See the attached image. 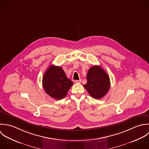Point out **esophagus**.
<instances>
[{
	"mask_svg": "<svg viewBox=\"0 0 149 149\" xmlns=\"http://www.w3.org/2000/svg\"><path fill=\"white\" fill-rule=\"evenodd\" d=\"M81 82H82V79H79V80H75V83H76V84L81 83Z\"/></svg>",
	"mask_w": 149,
	"mask_h": 149,
	"instance_id": "esophagus-1",
	"label": "esophagus"
}]
</instances>
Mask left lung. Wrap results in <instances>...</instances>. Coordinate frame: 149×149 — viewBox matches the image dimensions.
<instances>
[{"label": "left lung", "mask_w": 149, "mask_h": 149, "mask_svg": "<svg viewBox=\"0 0 149 149\" xmlns=\"http://www.w3.org/2000/svg\"><path fill=\"white\" fill-rule=\"evenodd\" d=\"M86 78L87 84L84 86L92 97L100 99L106 95L110 88L109 77L100 66L94 65L91 67Z\"/></svg>", "instance_id": "1"}]
</instances>
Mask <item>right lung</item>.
Wrapping results in <instances>:
<instances>
[{
  "instance_id": "add662e5",
  "label": "right lung",
  "mask_w": 149,
  "mask_h": 149,
  "mask_svg": "<svg viewBox=\"0 0 149 149\" xmlns=\"http://www.w3.org/2000/svg\"><path fill=\"white\" fill-rule=\"evenodd\" d=\"M42 85L45 92L52 98L61 100L64 98L73 82L65 75L59 66L51 65L45 72Z\"/></svg>"
}]
</instances>
